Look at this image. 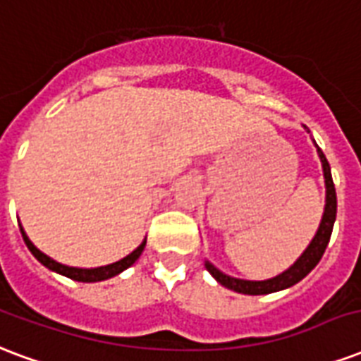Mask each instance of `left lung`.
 <instances>
[{"label":"left lung","instance_id":"left-lung-1","mask_svg":"<svg viewBox=\"0 0 361 361\" xmlns=\"http://www.w3.org/2000/svg\"><path fill=\"white\" fill-rule=\"evenodd\" d=\"M305 129L308 131V127L306 126ZM314 145H316V140H314ZM316 150H318L319 161H322V169H324L325 207L324 215H322V222H319L318 230H316V234H314L312 242L308 243V247L302 251V255H300L299 259H297L291 267L287 268V270H283V272L278 274V276H274V278H268V280L261 281L234 278V276H228V274L221 272L213 262L205 261L207 272H209L221 286L242 295L276 293V291H281V289H287V287L299 283V281L302 280V278H306L308 274L312 272L314 267L318 264L319 259H322V255L325 253L327 243H329V238H331L333 232V224H335V219H337V194H335V184H333L331 178L329 161H327V158L324 156V152L319 150L318 145H316Z\"/></svg>","mask_w":361,"mask_h":361}]
</instances>
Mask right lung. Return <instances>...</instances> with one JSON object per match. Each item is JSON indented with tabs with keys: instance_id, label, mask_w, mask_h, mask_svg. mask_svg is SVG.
I'll return each mask as SVG.
<instances>
[{
	"instance_id": "obj_1",
	"label": "right lung",
	"mask_w": 361,
	"mask_h": 361,
	"mask_svg": "<svg viewBox=\"0 0 361 361\" xmlns=\"http://www.w3.org/2000/svg\"><path fill=\"white\" fill-rule=\"evenodd\" d=\"M18 226H20V234H23V240L26 243V247L30 249V253L36 257L37 261L42 262L43 267L49 268V270H53L56 274H62V276H66L70 280H75V281H83V283H94V281H104V280H110L114 276H118L121 274L123 270H127L129 267H133L137 259H139L142 251H145V245H146V238L142 240L139 247L135 249L133 253H129L127 257L123 259H119L118 262H112V264H106V267H97V268H78V267H66V264H62V262H56L55 259H51L49 255H45L43 251L34 245V243L30 242V238L26 235L24 232L23 224L18 222Z\"/></svg>"
}]
</instances>
